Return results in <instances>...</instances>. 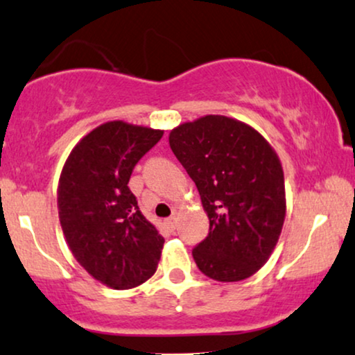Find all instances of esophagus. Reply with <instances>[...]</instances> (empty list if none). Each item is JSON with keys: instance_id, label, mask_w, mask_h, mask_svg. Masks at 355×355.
Masks as SVG:
<instances>
[{"instance_id": "34e87169", "label": "esophagus", "mask_w": 355, "mask_h": 355, "mask_svg": "<svg viewBox=\"0 0 355 355\" xmlns=\"http://www.w3.org/2000/svg\"><path fill=\"white\" fill-rule=\"evenodd\" d=\"M165 224H167L168 230H177V224H178V218L177 216H170L168 219H165Z\"/></svg>"}]
</instances>
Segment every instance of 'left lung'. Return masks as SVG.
<instances>
[{
  "instance_id": "8db88e82",
  "label": "left lung",
  "mask_w": 355,
  "mask_h": 355,
  "mask_svg": "<svg viewBox=\"0 0 355 355\" xmlns=\"http://www.w3.org/2000/svg\"><path fill=\"white\" fill-rule=\"evenodd\" d=\"M173 154L198 188L209 234L193 249L206 277L241 282L266 266L286 214L282 162L252 125L208 114L168 134Z\"/></svg>"
}]
</instances>
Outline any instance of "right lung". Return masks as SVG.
Masks as SVG:
<instances>
[{
    "label": "right lung",
    "mask_w": 355,
    "mask_h": 355,
    "mask_svg": "<svg viewBox=\"0 0 355 355\" xmlns=\"http://www.w3.org/2000/svg\"><path fill=\"white\" fill-rule=\"evenodd\" d=\"M162 136V129L107 121L80 139L58 178V219L69 249L110 288H134L157 270L164 237L139 211L128 183Z\"/></svg>",
    "instance_id": "1"
}]
</instances>
